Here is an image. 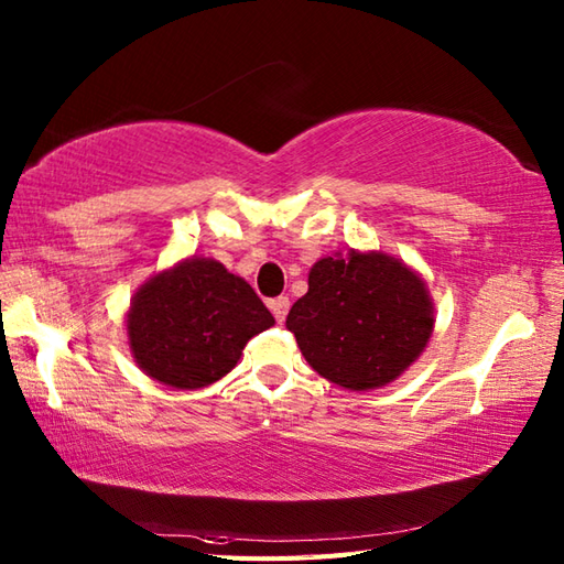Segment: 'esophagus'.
I'll list each match as a JSON object with an SVG mask.
<instances>
[{
    "label": "esophagus",
    "mask_w": 564,
    "mask_h": 564,
    "mask_svg": "<svg viewBox=\"0 0 564 564\" xmlns=\"http://www.w3.org/2000/svg\"><path fill=\"white\" fill-rule=\"evenodd\" d=\"M269 307H271V313H273V317L279 319V322H283L285 319V315H289V307H291V301L289 297H275V301H271L269 303Z\"/></svg>",
    "instance_id": "34e87169"
}]
</instances>
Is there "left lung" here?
I'll use <instances>...</instances> for the list:
<instances>
[{
	"label": "left lung",
	"mask_w": 564,
	"mask_h": 564,
	"mask_svg": "<svg viewBox=\"0 0 564 564\" xmlns=\"http://www.w3.org/2000/svg\"><path fill=\"white\" fill-rule=\"evenodd\" d=\"M434 322V301L412 267L349 249L313 263L285 327L322 378L364 392L398 380L426 349Z\"/></svg>",
	"instance_id": "obj_1"
}]
</instances>
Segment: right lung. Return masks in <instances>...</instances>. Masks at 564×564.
<instances>
[{
	"label": "right lung",
	"mask_w": 564,
	"mask_h": 564,
	"mask_svg": "<svg viewBox=\"0 0 564 564\" xmlns=\"http://www.w3.org/2000/svg\"><path fill=\"white\" fill-rule=\"evenodd\" d=\"M273 322L245 279L210 257H188L130 297L126 334L142 373L166 388L198 390L230 373L247 341Z\"/></svg>",
	"instance_id": "obj_1"
}]
</instances>
